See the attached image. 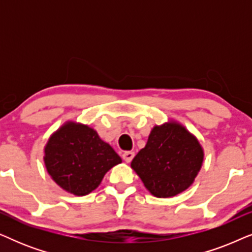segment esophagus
Returning <instances> with one entry per match:
<instances>
[{"label": "esophagus", "mask_w": 252, "mask_h": 252, "mask_svg": "<svg viewBox=\"0 0 252 252\" xmlns=\"http://www.w3.org/2000/svg\"><path fill=\"white\" fill-rule=\"evenodd\" d=\"M134 156H135V154H134L133 151H125V153L123 154V159L125 160L126 163H130Z\"/></svg>", "instance_id": "esophagus-1"}]
</instances>
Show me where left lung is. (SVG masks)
<instances>
[{
    "instance_id": "left-lung-1",
    "label": "left lung",
    "mask_w": 252,
    "mask_h": 252,
    "mask_svg": "<svg viewBox=\"0 0 252 252\" xmlns=\"http://www.w3.org/2000/svg\"><path fill=\"white\" fill-rule=\"evenodd\" d=\"M204 160L197 137L175 120L156 125L130 167L151 195L173 197L194 184Z\"/></svg>"
}]
</instances>
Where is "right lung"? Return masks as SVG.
<instances>
[{"label":"right lung","instance_id":"right-lung-1","mask_svg":"<svg viewBox=\"0 0 252 252\" xmlns=\"http://www.w3.org/2000/svg\"><path fill=\"white\" fill-rule=\"evenodd\" d=\"M44 165L65 191L85 196L95 190L122 158L88 125L66 122L51 134L44 147Z\"/></svg>","mask_w":252,"mask_h":252}]
</instances>
